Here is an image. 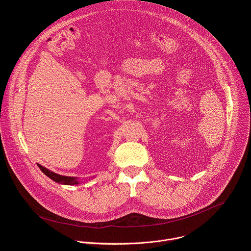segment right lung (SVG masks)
<instances>
[{"label": "right lung", "mask_w": 251, "mask_h": 251, "mask_svg": "<svg viewBox=\"0 0 251 251\" xmlns=\"http://www.w3.org/2000/svg\"><path fill=\"white\" fill-rule=\"evenodd\" d=\"M46 175H47L50 179H52L53 181H55V182H57V183H62V184H67V185L77 184V181H76V180H73V179H65V180H62V179L59 178L58 176H55V175H52V174L46 173Z\"/></svg>", "instance_id": "right-lung-1"}]
</instances>
